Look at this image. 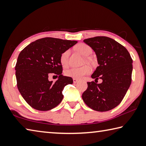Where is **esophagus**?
I'll list each match as a JSON object with an SVG mask.
<instances>
[{"mask_svg":"<svg viewBox=\"0 0 146 146\" xmlns=\"http://www.w3.org/2000/svg\"><path fill=\"white\" fill-rule=\"evenodd\" d=\"M73 82H74V83H78V80H77V79L74 78V79H73Z\"/></svg>","mask_w":146,"mask_h":146,"instance_id":"obj_1","label":"esophagus"}]
</instances>
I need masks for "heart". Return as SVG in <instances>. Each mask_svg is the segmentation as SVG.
Wrapping results in <instances>:
<instances>
[{"mask_svg":"<svg viewBox=\"0 0 146 146\" xmlns=\"http://www.w3.org/2000/svg\"><path fill=\"white\" fill-rule=\"evenodd\" d=\"M76 49L79 52L84 56H88L92 52V48L88 45L85 43H80L76 46ZM68 50L63 52L60 56V63L63 67H66L68 63ZM92 69L90 66L85 65L81 67H72L68 70H66L65 75L68 77H70L75 79H81L83 76L89 74L91 72Z\"/></svg>","mask_w":146,"mask_h":146,"instance_id":"heart-1","label":"heart"}]
</instances>
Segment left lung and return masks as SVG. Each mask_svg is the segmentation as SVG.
I'll use <instances>...</instances> for the list:
<instances>
[{"mask_svg":"<svg viewBox=\"0 0 146 146\" xmlns=\"http://www.w3.org/2000/svg\"><path fill=\"white\" fill-rule=\"evenodd\" d=\"M94 50L99 66L91 76L95 81L88 82L82 98L94 110L106 111L121 103L131 83L133 60L123 45L112 38L96 36L84 40Z\"/></svg>","mask_w":146,"mask_h":146,"instance_id":"left-lung-1","label":"left lung"}]
</instances>
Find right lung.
<instances>
[{
    "label": "right lung",
    "instance_id": "right-lung-1",
    "mask_svg": "<svg viewBox=\"0 0 146 146\" xmlns=\"http://www.w3.org/2000/svg\"><path fill=\"white\" fill-rule=\"evenodd\" d=\"M77 43L47 37L31 43L20 52L15 66L17 87L32 108L48 111L62 101L64 87L73 80L62 75L60 56ZM50 73L59 76L55 83L48 80Z\"/></svg>",
    "mask_w": 146,
    "mask_h": 146
}]
</instances>
